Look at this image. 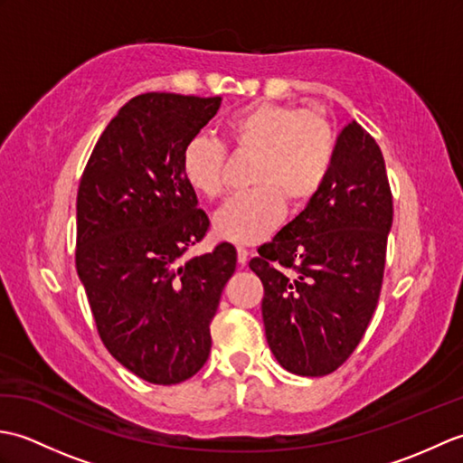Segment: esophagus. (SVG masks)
Segmentation results:
<instances>
[{
    "label": "esophagus",
    "instance_id": "obj_1",
    "mask_svg": "<svg viewBox=\"0 0 463 463\" xmlns=\"http://www.w3.org/2000/svg\"><path fill=\"white\" fill-rule=\"evenodd\" d=\"M237 259H239V264H242V267H244V264L249 262V250L244 247H239L237 249Z\"/></svg>",
    "mask_w": 463,
    "mask_h": 463
}]
</instances>
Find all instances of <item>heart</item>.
<instances>
[{"label": "heart", "mask_w": 463, "mask_h": 463, "mask_svg": "<svg viewBox=\"0 0 463 463\" xmlns=\"http://www.w3.org/2000/svg\"><path fill=\"white\" fill-rule=\"evenodd\" d=\"M232 151L254 155L250 191L232 196L214 214L213 229L222 241L257 244L277 229L290 206H307L326 184L336 161L338 135L328 117L304 107L257 101L224 121ZM226 149L206 135H194L181 153L184 183L206 199L224 191Z\"/></svg>", "instance_id": "obj_1"}]
</instances>
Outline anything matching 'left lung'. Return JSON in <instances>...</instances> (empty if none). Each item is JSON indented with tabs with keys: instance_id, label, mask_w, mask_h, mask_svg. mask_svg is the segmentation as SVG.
Instances as JSON below:
<instances>
[{
	"instance_id": "8db88e82",
	"label": "left lung",
	"mask_w": 463,
	"mask_h": 463,
	"mask_svg": "<svg viewBox=\"0 0 463 463\" xmlns=\"http://www.w3.org/2000/svg\"><path fill=\"white\" fill-rule=\"evenodd\" d=\"M392 216L380 146L352 121L322 191L249 262L264 287L267 342L284 370L326 376L356 350L380 298Z\"/></svg>"
}]
</instances>
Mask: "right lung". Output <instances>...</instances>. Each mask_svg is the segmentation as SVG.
Returning a JSON list of instances; mask_svg holds the SVG:
<instances>
[{
	"label": "right lung",
	"instance_id": "1",
	"mask_svg": "<svg viewBox=\"0 0 463 463\" xmlns=\"http://www.w3.org/2000/svg\"><path fill=\"white\" fill-rule=\"evenodd\" d=\"M221 97L145 93L125 103L97 141L77 191L75 267L111 356L171 386L211 354V320L237 250L183 259L209 216L184 183L181 153Z\"/></svg>",
	"mask_w": 463,
	"mask_h": 463
}]
</instances>
